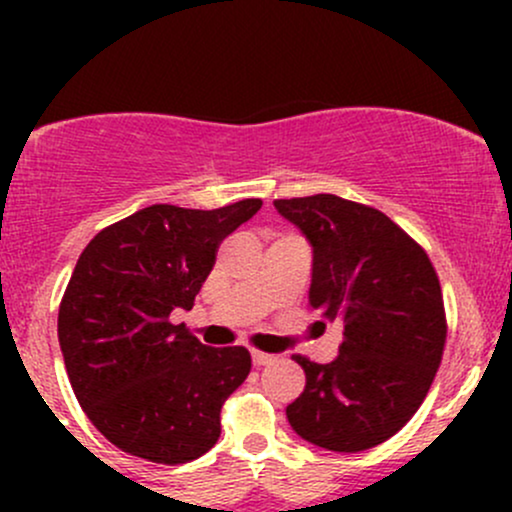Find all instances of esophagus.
<instances>
[{
    "mask_svg": "<svg viewBox=\"0 0 512 512\" xmlns=\"http://www.w3.org/2000/svg\"><path fill=\"white\" fill-rule=\"evenodd\" d=\"M274 361L272 354H264V351H252V363H255L257 368L260 366H269V363Z\"/></svg>",
    "mask_w": 512,
    "mask_h": 512,
    "instance_id": "34e87169",
    "label": "esophagus"
}]
</instances>
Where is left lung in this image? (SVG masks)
Returning <instances> with one entry per match:
<instances>
[{
  "instance_id": "1",
  "label": "left lung",
  "mask_w": 512,
  "mask_h": 512,
  "mask_svg": "<svg viewBox=\"0 0 512 512\" xmlns=\"http://www.w3.org/2000/svg\"><path fill=\"white\" fill-rule=\"evenodd\" d=\"M274 207L313 245L310 308L344 327L332 363L293 356L305 390L286 419L325 450L375 448L416 414L443 358L448 322L436 269L414 238L366 204L313 195L274 199Z\"/></svg>"
}]
</instances>
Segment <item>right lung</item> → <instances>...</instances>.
<instances>
[{"mask_svg": "<svg viewBox=\"0 0 512 512\" xmlns=\"http://www.w3.org/2000/svg\"><path fill=\"white\" fill-rule=\"evenodd\" d=\"M260 207L262 199L211 211L154 204L81 252L57 337L81 409L122 452L185 464L219 440L221 407L248 378L250 351L204 346L170 313L195 305L221 240Z\"/></svg>", "mask_w": 512, "mask_h": 512, "instance_id": "add662e5", "label": "right lung"}]
</instances>
